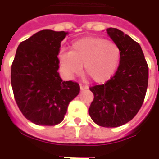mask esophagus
<instances>
[{"label": "esophagus", "mask_w": 159, "mask_h": 159, "mask_svg": "<svg viewBox=\"0 0 159 159\" xmlns=\"http://www.w3.org/2000/svg\"><path fill=\"white\" fill-rule=\"evenodd\" d=\"M80 90H85V89H89V87H88V86L83 85V84H80Z\"/></svg>", "instance_id": "34e87169"}]
</instances>
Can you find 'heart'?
I'll use <instances>...</instances> for the list:
<instances>
[{"label": "heart", "instance_id": "1", "mask_svg": "<svg viewBox=\"0 0 159 159\" xmlns=\"http://www.w3.org/2000/svg\"><path fill=\"white\" fill-rule=\"evenodd\" d=\"M121 60V48L114 40L102 37L89 36L75 40L70 51L58 54V63L68 77L85 72L95 82L108 81L119 68Z\"/></svg>", "mask_w": 159, "mask_h": 159}]
</instances>
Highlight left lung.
Segmentation results:
<instances>
[{
  "mask_svg": "<svg viewBox=\"0 0 159 159\" xmlns=\"http://www.w3.org/2000/svg\"><path fill=\"white\" fill-rule=\"evenodd\" d=\"M107 33L120 47L121 60L112 78L89 88L94 100L89 113L98 125L117 127L134 119L143 105L149 67L138 42L117 28H108Z\"/></svg>",
  "mask_w": 159,
  "mask_h": 159,
  "instance_id": "obj_1",
  "label": "left lung"
}]
</instances>
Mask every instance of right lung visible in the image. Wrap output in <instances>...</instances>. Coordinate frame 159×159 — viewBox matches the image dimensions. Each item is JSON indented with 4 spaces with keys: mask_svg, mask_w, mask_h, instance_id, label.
<instances>
[{
    "mask_svg": "<svg viewBox=\"0 0 159 159\" xmlns=\"http://www.w3.org/2000/svg\"><path fill=\"white\" fill-rule=\"evenodd\" d=\"M67 33L45 29L22 41L11 65V86L22 114L40 125L61 123L80 93L75 81H63L57 55Z\"/></svg>",
    "mask_w": 159,
    "mask_h": 159,
    "instance_id": "obj_1",
    "label": "right lung"
}]
</instances>
